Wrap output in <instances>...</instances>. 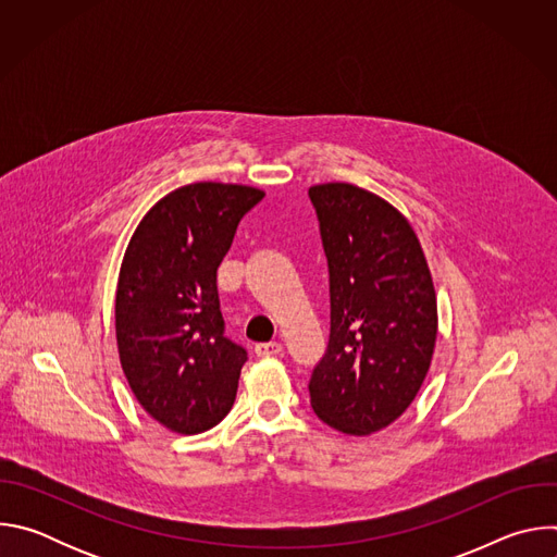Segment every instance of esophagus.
<instances>
[{"label": "esophagus", "mask_w": 557, "mask_h": 557, "mask_svg": "<svg viewBox=\"0 0 557 557\" xmlns=\"http://www.w3.org/2000/svg\"><path fill=\"white\" fill-rule=\"evenodd\" d=\"M256 355L258 357H277V355H282V344H277V342L256 344Z\"/></svg>", "instance_id": "1"}]
</instances>
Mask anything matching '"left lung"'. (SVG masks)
I'll list each match as a JSON object with an SVG mask.
<instances>
[{"label": "left lung", "mask_w": 557, "mask_h": 557, "mask_svg": "<svg viewBox=\"0 0 557 557\" xmlns=\"http://www.w3.org/2000/svg\"><path fill=\"white\" fill-rule=\"evenodd\" d=\"M329 262L331 335L312 368L314 414L344 434H372L399 419L430 370L436 295L410 222L348 183L314 185Z\"/></svg>", "instance_id": "left-lung-1"}]
</instances>
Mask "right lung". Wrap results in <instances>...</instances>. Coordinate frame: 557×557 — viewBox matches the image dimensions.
Instances as JSON below:
<instances>
[{
	"label": "right lung",
	"mask_w": 557,
	"mask_h": 557,
	"mask_svg": "<svg viewBox=\"0 0 557 557\" xmlns=\"http://www.w3.org/2000/svg\"><path fill=\"white\" fill-rule=\"evenodd\" d=\"M264 198L194 183L158 200L134 231L116 288V342L145 412L181 434L231 410L249 352L224 335L215 273L240 220Z\"/></svg>",
	"instance_id": "1"
}]
</instances>
